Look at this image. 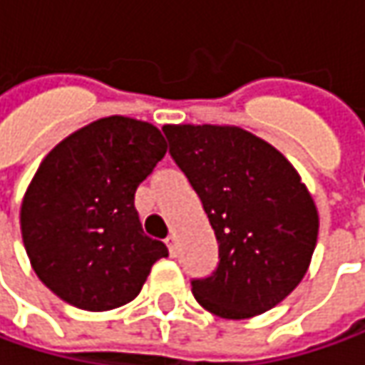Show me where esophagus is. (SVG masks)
<instances>
[{
  "instance_id": "1",
  "label": "esophagus",
  "mask_w": 365,
  "mask_h": 365,
  "mask_svg": "<svg viewBox=\"0 0 365 365\" xmlns=\"http://www.w3.org/2000/svg\"><path fill=\"white\" fill-rule=\"evenodd\" d=\"M165 245H168V248H170L171 257H175V255H178V238H175L173 234H170V236L165 238Z\"/></svg>"
}]
</instances>
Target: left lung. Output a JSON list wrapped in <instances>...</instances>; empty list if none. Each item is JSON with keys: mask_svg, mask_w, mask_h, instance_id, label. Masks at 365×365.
Masks as SVG:
<instances>
[{"mask_svg": "<svg viewBox=\"0 0 365 365\" xmlns=\"http://www.w3.org/2000/svg\"><path fill=\"white\" fill-rule=\"evenodd\" d=\"M170 155L202 202L218 264L192 279L195 301L226 319L264 313L307 272L319 218L299 173L238 127L165 125Z\"/></svg>", "mask_w": 365, "mask_h": 365, "instance_id": "1", "label": "left lung"}]
</instances>
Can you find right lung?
<instances>
[{"instance_id": "obj_1", "label": "right lung", "mask_w": 365, "mask_h": 365, "mask_svg": "<svg viewBox=\"0 0 365 365\" xmlns=\"http://www.w3.org/2000/svg\"><path fill=\"white\" fill-rule=\"evenodd\" d=\"M161 133L107 117L56 145L21 204V236L40 281L84 311H108L139 295L168 246L143 232L135 192L165 158Z\"/></svg>"}]
</instances>
